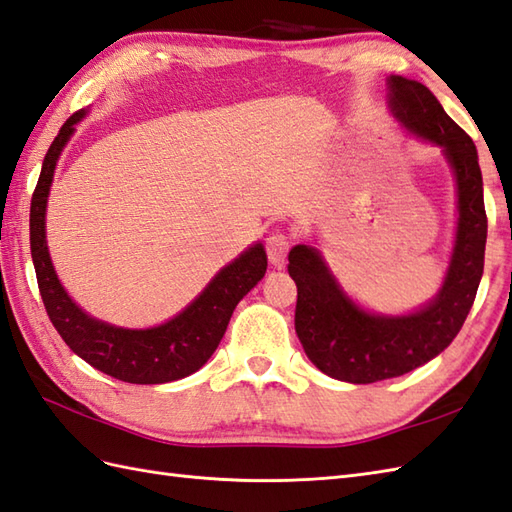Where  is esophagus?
Here are the masks:
<instances>
[{"instance_id": "34e87169", "label": "esophagus", "mask_w": 512, "mask_h": 512, "mask_svg": "<svg viewBox=\"0 0 512 512\" xmlns=\"http://www.w3.org/2000/svg\"><path fill=\"white\" fill-rule=\"evenodd\" d=\"M266 251H268V259H270L272 266H283L285 255H288V251H290L288 235L281 233V231L272 233L268 237V242H266Z\"/></svg>"}]
</instances>
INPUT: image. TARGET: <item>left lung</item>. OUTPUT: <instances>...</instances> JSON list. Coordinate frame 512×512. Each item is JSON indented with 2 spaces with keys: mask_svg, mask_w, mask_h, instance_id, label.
<instances>
[{
  "mask_svg": "<svg viewBox=\"0 0 512 512\" xmlns=\"http://www.w3.org/2000/svg\"><path fill=\"white\" fill-rule=\"evenodd\" d=\"M388 91L392 115L410 133L443 148L458 187V231L443 288L406 316L362 310L340 290L316 248H292L288 272L299 292L296 336L316 368L351 384L406 375L445 351L465 323L484 270L486 211L478 150L421 82L390 76Z\"/></svg>",
  "mask_w": 512,
  "mask_h": 512,
  "instance_id": "obj_1",
  "label": "left lung"
}]
</instances>
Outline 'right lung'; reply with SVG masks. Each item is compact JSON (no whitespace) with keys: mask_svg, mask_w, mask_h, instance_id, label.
<instances>
[{"mask_svg":"<svg viewBox=\"0 0 512 512\" xmlns=\"http://www.w3.org/2000/svg\"><path fill=\"white\" fill-rule=\"evenodd\" d=\"M82 117L85 111L71 115L52 141L30 202V251L45 312L67 347L106 375L128 384L183 379L211 358L227 331L235 305L264 279L266 251L261 244H253L224 266L181 314L159 327L124 329L82 312L58 281L45 242V207L56 161Z\"/></svg>","mask_w":512,"mask_h":512,"instance_id":"right-lung-1","label":"right lung"}]
</instances>
